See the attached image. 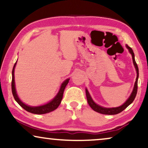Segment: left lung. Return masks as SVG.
<instances>
[{
	"instance_id": "8db88e82",
	"label": "left lung",
	"mask_w": 148,
	"mask_h": 148,
	"mask_svg": "<svg viewBox=\"0 0 148 148\" xmlns=\"http://www.w3.org/2000/svg\"><path fill=\"white\" fill-rule=\"evenodd\" d=\"M126 47L128 48L129 52H130L131 55H132L133 62L137 71V78H136V81H135V82L134 88H133V92L131 93V96H129V98L127 100L126 102H125L123 105H121V106L116 107V108H104V107L99 106V105L96 104V103L93 101L92 97L90 96L88 90L86 89V97H87V100H88V104L90 105V106L93 109V110L96 111L97 112L101 113V114H110V115L119 114V113L122 112L123 110H124L127 106H129V105L133 102V100H134V99L135 98V96H136L137 92V82H138V77H139V69H138V66H137L136 62H135L134 52H133V50L131 49V48H130L127 45L126 46Z\"/></svg>"
}]
</instances>
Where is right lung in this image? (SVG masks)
I'll return each instance as SVG.
<instances>
[{
  "label": "right lung",
  "mask_w": 148,
  "mask_h": 148,
  "mask_svg": "<svg viewBox=\"0 0 148 148\" xmlns=\"http://www.w3.org/2000/svg\"><path fill=\"white\" fill-rule=\"evenodd\" d=\"M15 62V64H14L13 71H12V82H11V89H12V93H13V97L15 98L16 102H17L18 104H19L20 106H21L23 109H25V110H27V112L33 113V114H46V113H48L50 112H52L56 109L59 106L60 102H61V100L62 99V96H63V93L64 90L65 89V87L66 85L68 84L69 81V79H67L64 82L62 83L61 86H60V88L59 90V92H58V94L56 96L54 97L53 100H52L50 102H49L47 104L42 105V106H27L24 104L23 102H22L20 99L18 97L17 92H16L15 90V77H14V71H15V67L16 65Z\"/></svg>",
  "instance_id": "obj_1"
}]
</instances>
